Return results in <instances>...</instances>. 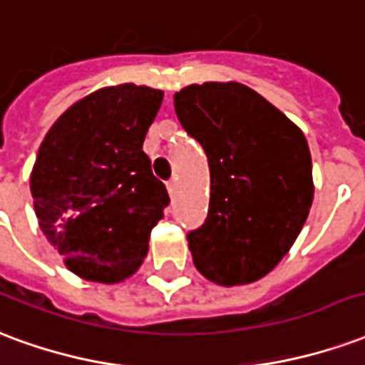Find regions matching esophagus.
<instances>
[{
  "mask_svg": "<svg viewBox=\"0 0 365 365\" xmlns=\"http://www.w3.org/2000/svg\"><path fill=\"white\" fill-rule=\"evenodd\" d=\"M177 188H179V182H177V179H173L167 182V190H169V194H171V196H175V194H177Z\"/></svg>",
  "mask_w": 365,
  "mask_h": 365,
  "instance_id": "obj_1",
  "label": "esophagus"
}]
</instances>
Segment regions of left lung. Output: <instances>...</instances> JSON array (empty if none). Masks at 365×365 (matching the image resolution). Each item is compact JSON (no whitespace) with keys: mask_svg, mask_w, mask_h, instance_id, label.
Here are the masks:
<instances>
[{"mask_svg":"<svg viewBox=\"0 0 365 365\" xmlns=\"http://www.w3.org/2000/svg\"><path fill=\"white\" fill-rule=\"evenodd\" d=\"M175 113L210 167L208 217L186 237L194 267L225 288L264 278L288 255L313 204L305 135L237 81L186 85L175 93Z\"/></svg>","mask_w":365,"mask_h":365,"instance_id":"obj_1","label":"left lung"}]
</instances>
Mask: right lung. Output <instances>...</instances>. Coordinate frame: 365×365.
<instances>
[{
  "mask_svg": "<svg viewBox=\"0 0 365 365\" xmlns=\"http://www.w3.org/2000/svg\"><path fill=\"white\" fill-rule=\"evenodd\" d=\"M163 103L148 85L101 87L48 130L31 171L34 214L68 270L120 284L138 272L169 194L143 140Z\"/></svg>",
  "mask_w": 365,
  "mask_h": 365,
  "instance_id": "right-lung-1",
  "label": "right lung"
}]
</instances>
